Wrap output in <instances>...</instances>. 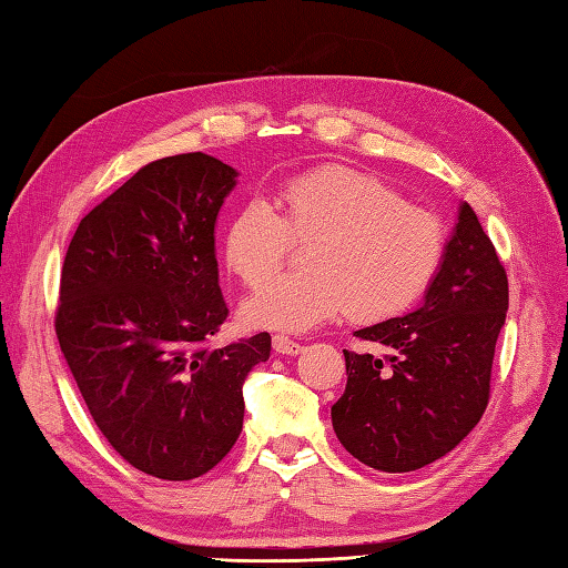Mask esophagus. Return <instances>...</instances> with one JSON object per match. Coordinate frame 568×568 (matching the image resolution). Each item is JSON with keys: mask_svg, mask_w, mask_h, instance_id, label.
<instances>
[{"mask_svg": "<svg viewBox=\"0 0 568 568\" xmlns=\"http://www.w3.org/2000/svg\"><path fill=\"white\" fill-rule=\"evenodd\" d=\"M273 352L283 354V356H297L300 352H303V344L287 339V336H283V334H277V336H273Z\"/></svg>", "mask_w": 568, "mask_h": 568, "instance_id": "obj_1", "label": "esophagus"}]
</instances>
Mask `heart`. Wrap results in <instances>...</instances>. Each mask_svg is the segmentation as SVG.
<instances>
[{
	"label": "heart",
	"mask_w": 568,
	"mask_h": 568,
	"mask_svg": "<svg viewBox=\"0 0 568 568\" xmlns=\"http://www.w3.org/2000/svg\"><path fill=\"white\" fill-rule=\"evenodd\" d=\"M275 204L244 202L224 232V261L248 285L283 263L291 236L312 239L305 271L271 277L241 305L248 327L307 332L344 310L358 322L388 320L417 303L442 265L439 216L354 168L324 165L287 180Z\"/></svg>",
	"instance_id": "b5f03b06"
}]
</instances>
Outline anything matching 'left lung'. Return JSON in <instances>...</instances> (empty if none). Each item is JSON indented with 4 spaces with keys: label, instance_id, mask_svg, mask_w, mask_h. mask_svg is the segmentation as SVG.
Wrapping results in <instances>:
<instances>
[{
    "label": "left lung",
    "instance_id": "obj_1",
    "mask_svg": "<svg viewBox=\"0 0 568 568\" xmlns=\"http://www.w3.org/2000/svg\"><path fill=\"white\" fill-rule=\"evenodd\" d=\"M508 275L468 202H458L425 300L403 317L354 332L376 354L344 352L346 390L332 407L344 449L385 474L449 454L486 413Z\"/></svg>",
    "mask_w": 568,
    "mask_h": 568
}]
</instances>
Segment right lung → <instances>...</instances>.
Returning a JSON list of instances; mask_svg holds the SVG:
<instances>
[{
	"mask_svg": "<svg viewBox=\"0 0 568 568\" xmlns=\"http://www.w3.org/2000/svg\"><path fill=\"white\" fill-rule=\"evenodd\" d=\"M239 173L207 153L143 165L80 222L55 334L94 425L163 480L207 474L244 427V381L271 334L207 348L229 310L214 229Z\"/></svg>",
	"mask_w": 568,
	"mask_h": 568,
	"instance_id": "1",
	"label": "right lung"
}]
</instances>
